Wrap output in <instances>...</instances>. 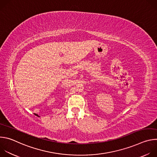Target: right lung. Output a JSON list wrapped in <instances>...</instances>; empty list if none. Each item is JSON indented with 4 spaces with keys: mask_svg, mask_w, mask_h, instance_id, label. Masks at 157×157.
Masks as SVG:
<instances>
[{
    "mask_svg": "<svg viewBox=\"0 0 157 157\" xmlns=\"http://www.w3.org/2000/svg\"><path fill=\"white\" fill-rule=\"evenodd\" d=\"M35 114V116H38V117H40V116H38V114Z\"/></svg>",
    "mask_w": 157,
    "mask_h": 157,
    "instance_id": "add662e5",
    "label": "right lung"
}]
</instances>
